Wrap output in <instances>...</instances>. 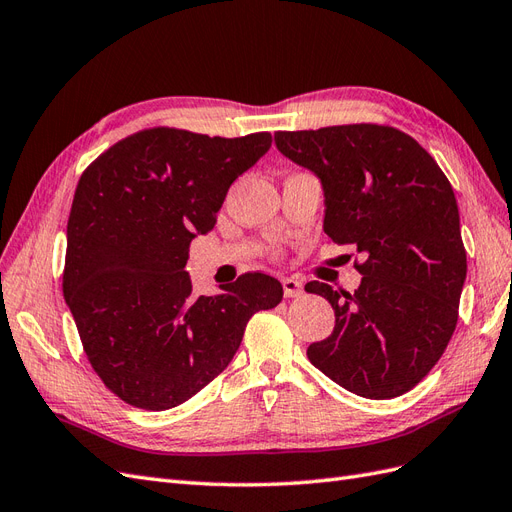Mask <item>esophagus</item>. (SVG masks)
<instances>
[{
    "label": "esophagus",
    "mask_w": 512,
    "mask_h": 512,
    "mask_svg": "<svg viewBox=\"0 0 512 512\" xmlns=\"http://www.w3.org/2000/svg\"><path fill=\"white\" fill-rule=\"evenodd\" d=\"M282 286H284V294L288 299L301 297V294H303V282L299 280V277H284Z\"/></svg>",
    "instance_id": "esophagus-1"
}]
</instances>
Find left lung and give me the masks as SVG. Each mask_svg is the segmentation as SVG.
<instances>
[{
  "instance_id": "8db88e82",
  "label": "left lung",
  "mask_w": 512,
  "mask_h": 512,
  "mask_svg": "<svg viewBox=\"0 0 512 512\" xmlns=\"http://www.w3.org/2000/svg\"><path fill=\"white\" fill-rule=\"evenodd\" d=\"M275 145L320 179L327 237L365 254L352 294L305 286L335 309L307 359L361 397L408 393L451 342L466 282L451 183L412 136L376 123L277 132Z\"/></svg>"
}]
</instances>
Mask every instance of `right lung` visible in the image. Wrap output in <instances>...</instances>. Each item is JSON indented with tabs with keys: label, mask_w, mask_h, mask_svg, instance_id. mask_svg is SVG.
Segmentation results:
<instances>
[{
	"label": "right lung",
	"mask_w": 512,
	"mask_h": 512,
	"mask_svg": "<svg viewBox=\"0 0 512 512\" xmlns=\"http://www.w3.org/2000/svg\"><path fill=\"white\" fill-rule=\"evenodd\" d=\"M269 147V132L151 128L104 151L76 185L64 297L91 367L126 404L158 412L188 401L228 367L247 320L282 301L265 273L196 297L185 271L192 239Z\"/></svg>",
	"instance_id": "add662e5"
}]
</instances>
